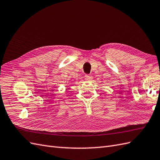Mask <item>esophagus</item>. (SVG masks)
Here are the masks:
<instances>
[{
	"mask_svg": "<svg viewBox=\"0 0 160 160\" xmlns=\"http://www.w3.org/2000/svg\"><path fill=\"white\" fill-rule=\"evenodd\" d=\"M85 79L87 81H91L92 79H93V77L90 75H85Z\"/></svg>",
	"mask_w": 160,
	"mask_h": 160,
	"instance_id": "1",
	"label": "esophagus"
}]
</instances>
